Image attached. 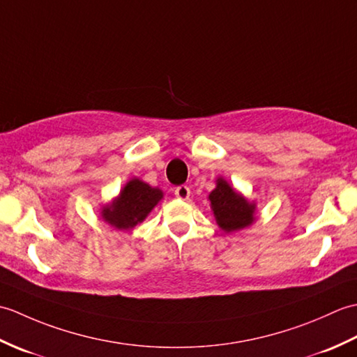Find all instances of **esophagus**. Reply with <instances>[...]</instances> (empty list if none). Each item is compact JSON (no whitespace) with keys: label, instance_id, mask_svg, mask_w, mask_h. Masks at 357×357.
Here are the masks:
<instances>
[{"label":"esophagus","instance_id":"34e87169","mask_svg":"<svg viewBox=\"0 0 357 357\" xmlns=\"http://www.w3.org/2000/svg\"><path fill=\"white\" fill-rule=\"evenodd\" d=\"M174 196H176V198H179V199H188L190 198V188H188L187 185H179V187H176L174 188Z\"/></svg>","mask_w":357,"mask_h":357}]
</instances>
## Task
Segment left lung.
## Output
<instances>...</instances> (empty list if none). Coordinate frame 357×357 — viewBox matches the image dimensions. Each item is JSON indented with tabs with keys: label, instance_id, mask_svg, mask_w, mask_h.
<instances>
[{
	"label": "left lung",
	"instance_id": "left-lung-1",
	"mask_svg": "<svg viewBox=\"0 0 357 357\" xmlns=\"http://www.w3.org/2000/svg\"><path fill=\"white\" fill-rule=\"evenodd\" d=\"M208 199L211 202L218 225L224 231L229 233L244 229V227L253 222V204H248L224 179H218V185L210 193Z\"/></svg>",
	"mask_w": 357,
	"mask_h": 357
}]
</instances>
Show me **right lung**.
Masks as SVG:
<instances>
[{"instance_id": "right-lung-1", "label": "right lung", "mask_w": 357, "mask_h": 357, "mask_svg": "<svg viewBox=\"0 0 357 357\" xmlns=\"http://www.w3.org/2000/svg\"><path fill=\"white\" fill-rule=\"evenodd\" d=\"M161 198V190L151 188L139 179H132L121 192L119 198L110 207L104 208L102 216L105 221L116 229H133L136 224L144 221V218L150 213V210Z\"/></svg>"}]
</instances>
